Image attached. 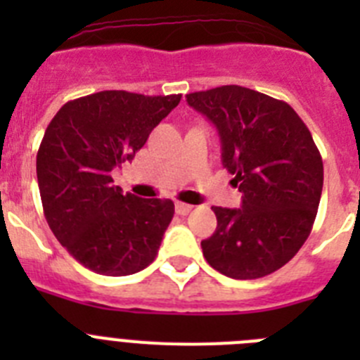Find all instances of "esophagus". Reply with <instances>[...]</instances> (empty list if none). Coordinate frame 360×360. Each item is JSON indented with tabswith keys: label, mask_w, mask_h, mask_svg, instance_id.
<instances>
[{
	"label": "esophagus",
	"mask_w": 360,
	"mask_h": 360,
	"mask_svg": "<svg viewBox=\"0 0 360 360\" xmlns=\"http://www.w3.org/2000/svg\"><path fill=\"white\" fill-rule=\"evenodd\" d=\"M174 211H176V214H180V216H187L191 211H193V205H189V203H184V202H176V205H174Z\"/></svg>",
	"instance_id": "obj_1"
}]
</instances>
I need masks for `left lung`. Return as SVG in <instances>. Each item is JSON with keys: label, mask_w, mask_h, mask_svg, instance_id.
<instances>
[{"label": "left lung", "mask_w": 360, "mask_h": 360, "mask_svg": "<svg viewBox=\"0 0 360 360\" xmlns=\"http://www.w3.org/2000/svg\"><path fill=\"white\" fill-rule=\"evenodd\" d=\"M221 141V164L234 174L240 209L212 207L218 225L202 241L209 265L232 279H257L297 254L319 207L323 158L290 104L229 84L186 95Z\"/></svg>", "instance_id": "1"}]
</instances>
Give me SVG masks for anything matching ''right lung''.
Masks as SVG:
<instances>
[{"label":"right lung","instance_id":"obj_1","mask_svg":"<svg viewBox=\"0 0 360 360\" xmlns=\"http://www.w3.org/2000/svg\"><path fill=\"white\" fill-rule=\"evenodd\" d=\"M180 98L98 91L66 103L49 124L36 164L44 218L86 269L129 276L157 257L174 203L122 195L111 171L133 160Z\"/></svg>","mask_w":360,"mask_h":360}]
</instances>
